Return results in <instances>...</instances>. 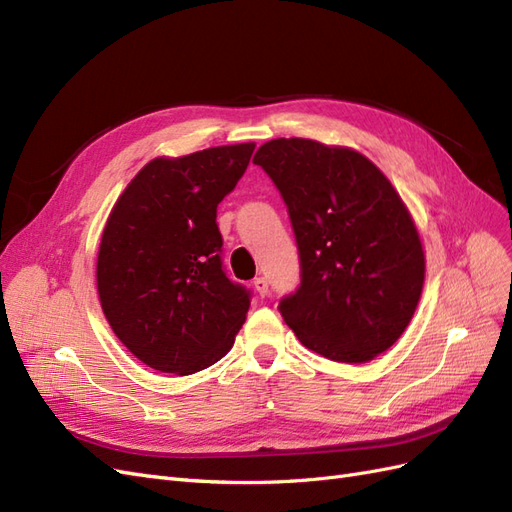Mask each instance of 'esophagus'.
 <instances>
[{
  "label": "esophagus",
  "instance_id": "esophagus-1",
  "mask_svg": "<svg viewBox=\"0 0 512 512\" xmlns=\"http://www.w3.org/2000/svg\"><path fill=\"white\" fill-rule=\"evenodd\" d=\"M253 287H255L257 295H261V298H266V295L270 293V289H268V280L263 278V276H259V278H255V280H253Z\"/></svg>",
  "mask_w": 512,
  "mask_h": 512
}]
</instances>
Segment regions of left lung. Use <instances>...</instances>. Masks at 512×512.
I'll list each match as a JSON object with an SVG mask.
<instances>
[{"instance_id": "8db88e82", "label": "left lung", "mask_w": 512, "mask_h": 512, "mask_svg": "<svg viewBox=\"0 0 512 512\" xmlns=\"http://www.w3.org/2000/svg\"><path fill=\"white\" fill-rule=\"evenodd\" d=\"M287 206L300 287L278 302L306 349L366 364L402 336L421 298L417 227L361 153L304 138L270 140L253 159Z\"/></svg>"}]
</instances>
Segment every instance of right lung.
Here are the masks:
<instances>
[{
    "label": "right lung",
    "mask_w": 512,
    "mask_h": 512,
    "mask_svg": "<svg viewBox=\"0 0 512 512\" xmlns=\"http://www.w3.org/2000/svg\"><path fill=\"white\" fill-rule=\"evenodd\" d=\"M255 144L159 157L114 204L97 255V291L112 332L142 364L193 374L232 349L251 291L223 270L217 206Z\"/></svg>",
    "instance_id": "1"
}]
</instances>
